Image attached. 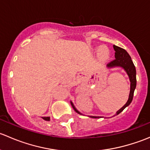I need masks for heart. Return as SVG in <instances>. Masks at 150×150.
Returning <instances> with one entry per match:
<instances>
[{"instance_id": "obj_1", "label": "heart", "mask_w": 150, "mask_h": 150, "mask_svg": "<svg viewBox=\"0 0 150 150\" xmlns=\"http://www.w3.org/2000/svg\"><path fill=\"white\" fill-rule=\"evenodd\" d=\"M99 51H100L101 54H102L104 57H106V56L108 54V50L106 48H104V47H100V48H99Z\"/></svg>"}]
</instances>
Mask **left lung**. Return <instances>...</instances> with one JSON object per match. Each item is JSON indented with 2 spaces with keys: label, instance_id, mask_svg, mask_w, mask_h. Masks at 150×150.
Instances as JSON below:
<instances>
[{
  "label": "left lung",
  "instance_id": "1",
  "mask_svg": "<svg viewBox=\"0 0 150 150\" xmlns=\"http://www.w3.org/2000/svg\"><path fill=\"white\" fill-rule=\"evenodd\" d=\"M113 48H114L115 51V59L114 60H112V61L110 62H109L107 64V67H121L125 69V72H127L128 77H129L130 81H131V90H130L129 98H128V100L126 102V104L117 112L116 115H118L121 112L125 107H128L131 103V102H132L133 97H134V91H135L136 86H137V72H136L135 66H134L133 61L131 60V57L128 54V52L125 49H123V48L117 46H115V45H113ZM71 104H72L74 110L77 113L81 114V113H80L79 111H78L76 110V108L73 105L72 102H71ZM90 117H93V118H98V117H96V116H90Z\"/></svg>",
  "mask_w": 150,
  "mask_h": 150
}]
</instances>
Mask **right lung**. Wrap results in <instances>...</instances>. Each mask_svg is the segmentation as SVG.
I'll return each mask as SVG.
<instances>
[{"label": "right lung", "instance_id": "1", "mask_svg": "<svg viewBox=\"0 0 150 150\" xmlns=\"http://www.w3.org/2000/svg\"><path fill=\"white\" fill-rule=\"evenodd\" d=\"M43 120H50V117H43Z\"/></svg>", "mask_w": 150, "mask_h": 150}]
</instances>
